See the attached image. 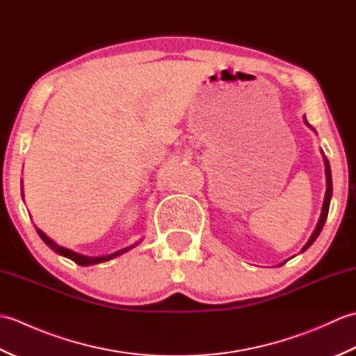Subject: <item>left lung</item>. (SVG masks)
<instances>
[{"mask_svg": "<svg viewBox=\"0 0 356 356\" xmlns=\"http://www.w3.org/2000/svg\"><path fill=\"white\" fill-rule=\"evenodd\" d=\"M305 124L311 128V130H314L315 131V128L312 127V125H309V122L306 120V118H305ZM316 133V131H315ZM321 153H323V149H321ZM323 161H324V171H326V194H324V202H323V208H321V216H320V220H318V223H316V226H315V229H314V232H312V236L309 237V240H307V243L303 246V249H301V252H305L306 249L311 246L314 241L316 240V237L320 236V232H321V229H323V226H324V222H326V218H327V214H329V207H330V199H332V172H330V165H329V161H327V157L324 156V153H323ZM287 261V260H286ZM286 261H283V263H280L278 266H283V264L286 263Z\"/></svg>", "mask_w": 356, "mask_h": 356, "instance_id": "left-lung-1", "label": "left lung"}]
</instances>
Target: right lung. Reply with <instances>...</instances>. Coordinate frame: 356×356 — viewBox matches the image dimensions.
I'll list each match as a JSON object with an SVG mask.
<instances>
[{"mask_svg": "<svg viewBox=\"0 0 356 356\" xmlns=\"http://www.w3.org/2000/svg\"><path fill=\"white\" fill-rule=\"evenodd\" d=\"M21 195H22V191H21ZM36 232H38V236H40V237L42 238L44 243L51 249V251H55L56 254L65 257V259L73 260L74 263L79 264V266H93V264H99V263L110 261V260H113V259H116V257L128 252V251H130V249L136 248V246H138V245L140 243V241L143 240V238H140V240H138V241H134L133 245L125 246V248H122V249H119V251L111 252V254H105V255H84V254H79V252H76V251H72V249H69V248L59 246V245L56 243V241H53L50 237L45 236V234H44L40 228H36Z\"/></svg>", "mask_w": 356, "mask_h": 356, "instance_id": "1", "label": "right lung"}]
</instances>
